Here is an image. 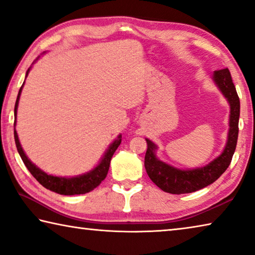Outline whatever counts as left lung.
I'll use <instances>...</instances> for the list:
<instances>
[{"instance_id": "8db88e82", "label": "left lung", "mask_w": 255, "mask_h": 255, "mask_svg": "<svg viewBox=\"0 0 255 255\" xmlns=\"http://www.w3.org/2000/svg\"><path fill=\"white\" fill-rule=\"evenodd\" d=\"M213 81L230 103V123H228L230 128H228L225 147L219 156L207 165L183 170L157 158V145L146 138L147 150L145 154V169L149 179L163 191L172 195L195 192L215 182L230 166L239 137L240 99L228 68L215 71Z\"/></svg>"}]
</instances>
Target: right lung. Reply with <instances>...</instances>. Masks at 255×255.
Listing matches in <instances>:
<instances>
[{
  "label": "right lung",
  "instance_id": "1",
  "mask_svg": "<svg viewBox=\"0 0 255 255\" xmlns=\"http://www.w3.org/2000/svg\"><path fill=\"white\" fill-rule=\"evenodd\" d=\"M38 58L36 60H38ZM36 60H34V62H36ZM30 70H31V66L28 68L27 73H25V77L28 76ZM23 84L19 90L18 98H16L15 106H14V116H15L14 127L16 125V110H18L19 100H20L21 92H22ZM14 140H15L16 149H18V152L20 154L21 158H22L24 165L27 166V169L29 170L30 173L33 175V178L36 179L38 182L42 185V187L50 190V191L59 193V195L74 196V195H84L86 192L92 191L94 188H97L98 185L106 179L108 171H109L112 155L115 154L116 149L118 148V146L120 145V143H122V135H119L117 137V139H115L109 145V147H108V149L106 150V153L103 154L100 162L98 163V165L96 167H93L92 170H90L89 172H85L83 174L70 176V178H68V176H56V175L46 173V172L39 169L36 164H33L31 161H30L27 155H25L24 150L22 149V146L20 144L18 133H16L15 129H14Z\"/></svg>",
  "mask_w": 255,
  "mask_h": 255
}]
</instances>
